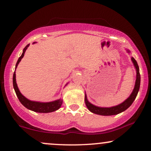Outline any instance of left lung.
Listing matches in <instances>:
<instances>
[{
  "label": "left lung",
  "mask_w": 151,
  "mask_h": 151,
  "mask_svg": "<svg viewBox=\"0 0 151 151\" xmlns=\"http://www.w3.org/2000/svg\"><path fill=\"white\" fill-rule=\"evenodd\" d=\"M131 60L136 68V71H137V78H136L135 88H134L133 92H132V93L131 94L129 98H128L127 100H126L123 103L117 105V106L111 107V108H102V107H98L96 106H94V105H93L92 104H91V103L87 100V98H86V96L85 94L84 101H85L86 106L91 112L101 115H117L118 114V113H120L122 112H123V111H124L125 110H127V109L133 104V101L135 100V99L136 98V96H137L138 91H139V89L140 74L139 71V67H138L137 61H136L133 58H131Z\"/></svg>",
  "instance_id": "obj_1"
}]
</instances>
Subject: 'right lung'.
Returning a JSON list of instances; mask_svg holds the SVG:
<instances>
[{
	"label": "right lung",
	"mask_w": 151,
	"mask_h": 151,
	"mask_svg": "<svg viewBox=\"0 0 151 151\" xmlns=\"http://www.w3.org/2000/svg\"><path fill=\"white\" fill-rule=\"evenodd\" d=\"M29 46V44H28L27 46L24 47L23 49V52H22L21 56L18 58L17 63L16 65V69L17 67L18 63H20V61L21 60V59L23 58L24 53H25L26 49H27V47ZM13 85L14 88L15 90V92L17 96L18 100L20 102V103L23 105L24 106H25L27 109H29L31 111H35V112L38 113H50L55 111L58 109L61 106L62 104H63V100L60 99V100L53 101V102H34V101L29 100L28 99H27L25 97H24L20 93L19 89H18L17 84L16 82V72L14 71V76H13Z\"/></svg>",
	"instance_id": "1"
}]
</instances>
